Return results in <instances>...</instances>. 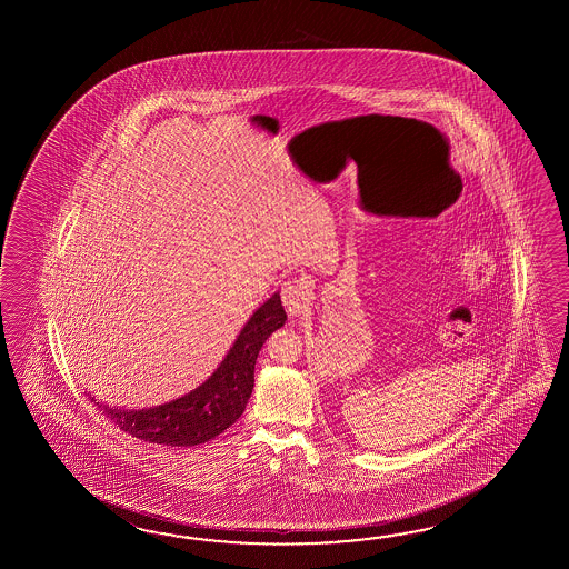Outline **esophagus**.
Here are the masks:
<instances>
[{
    "mask_svg": "<svg viewBox=\"0 0 569 569\" xmlns=\"http://www.w3.org/2000/svg\"><path fill=\"white\" fill-rule=\"evenodd\" d=\"M280 297H282V305L287 309V313L292 317H301V315L309 313L311 307V289L307 287V282L302 280H287L280 289Z\"/></svg>",
    "mask_w": 569,
    "mask_h": 569,
    "instance_id": "obj_1",
    "label": "esophagus"
}]
</instances>
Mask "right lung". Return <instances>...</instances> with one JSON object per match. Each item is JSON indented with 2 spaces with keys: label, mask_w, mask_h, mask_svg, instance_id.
<instances>
[{
  "label": "right lung",
  "mask_w": 569,
  "mask_h": 569,
  "mask_svg": "<svg viewBox=\"0 0 569 569\" xmlns=\"http://www.w3.org/2000/svg\"><path fill=\"white\" fill-rule=\"evenodd\" d=\"M284 321L287 313L279 292H274L248 319L218 370L181 399L140 411L116 409L101 402H96V407L121 431L148 443L170 448L206 443L242 417L254 388L256 358L268 336L284 326ZM89 399L91 402L96 400L93 397Z\"/></svg>",
  "instance_id": "add662e5"
}]
</instances>
